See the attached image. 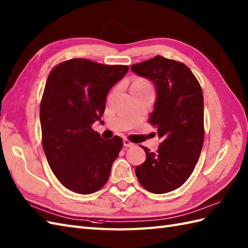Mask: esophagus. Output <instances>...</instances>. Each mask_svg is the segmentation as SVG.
<instances>
[{"label": "esophagus", "mask_w": 248, "mask_h": 248, "mask_svg": "<svg viewBox=\"0 0 248 248\" xmlns=\"http://www.w3.org/2000/svg\"><path fill=\"white\" fill-rule=\"evenodd\" d=\"M124 146L125 148H130V147H133L134 143L131 142V141L128 140V138H124Z\"/></svg>", "instance_id": "34e87169"}]
</instances>
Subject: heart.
<instances>
[{"instance_id": "b5f03b06", "label": "heart", "mask_w": 248, "mask_h": 248, "mask_svg": "<svg viewBox=\"0 0 248 248\" xmlns=\"http://www.w3.org/2000/svg\"><path fill=\"white\" fill-rule=\"evenodd\" d=\"M132 85H135V86H142V88H150V85H149V83L147 81H145V80L142 79H137L136 81H134V83Z\"/></svg>"}]
</instances>
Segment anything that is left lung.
<instances>
[{
	"label": "left lung",
	"instance_id": "8db88e82",
	"mask_svg": "<svg viewBox=\"0 0 248 248\" xmlns=\"http://www.w3.org/2000/svg\"><path fill=\"white\" fill-rule=\"evenodd\" d=\"M138 76L150 79L157 91L149 124L162 140L156 153L135 168L140 185L152 193L180 188L194 170L204 143V97L193 73L184 63L162 56L131 66Z\"/></svg>",
	"mask_w": 248,
	"mask_h": 248
}]
</instances>
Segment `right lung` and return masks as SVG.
<instances>
[{"label": "right lung", "mask_w": 248, "mask_h": 248, "mask_svg": "<svg viewBox=\"0 0 248 248\" xmlns=\"http://www.w3.org/2000/svg\"><path fill=\"white\" fill-rule=\"evenodd\" d=\"M126 65L71 59L50 71L40 105L42 146L65 188L90 194L105 186L123 140H105L92 125L105 113L108 92L128 73Z\"/></svg>", "instance_id": "1"}]
</instances>
